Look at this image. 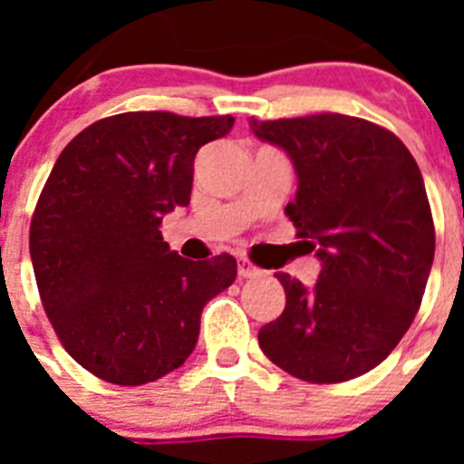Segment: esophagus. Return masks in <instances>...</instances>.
Instances as JSON below:
<instances>
[{
	"label": "esophagus",
	"mask_w": 464,
	"mask_h": 464,
	"mask_svg": "<svg viewBox=\"0 0 464 464\" xmlns=\"http://www.w3.org/2000/svg\"><path fill=\"white\" fill-rule=\"evenodd\" d=\"M260 267H256L251 260H246V257H241L239 260V276L241 278H256L260 276Z\"/></svg>",
	"instance_id": "1"
}]
</instances>
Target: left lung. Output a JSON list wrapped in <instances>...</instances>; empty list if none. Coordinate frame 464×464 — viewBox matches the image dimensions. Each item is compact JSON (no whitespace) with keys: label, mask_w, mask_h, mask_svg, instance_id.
Listing matches in <instances>:
<instances>
[{"label":"left lung","mask_w":464,"mask_h":464,"mask_svg":"<svg viewBox=\"0 0 464 464\" xmlns=\"http://www.w3.org/2000/svg\"><path fill=\"white\" fill-rule=\"evenodd\" d=\"M288 153L297 195L285 207L321 260L314 288L278 272L285 309L257 332L262 353L311 383H342L391 355L413 323L434 260L423 176L385 127L342 113L256 121Z\"/></svg>","instance_id":"8db88e82"}]
</instances>
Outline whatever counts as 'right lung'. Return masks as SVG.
I'll return each instance as SVG.
<instances>
[{
  "label": "right lung",
  "instance_id": "1",
  "mask_svg": "<svg viewBox=\"0 0 464 464\" xmlns=\"http://www.w3.org/2000/svg\"><path fill=\"white\" fill-rule=\"evenodd\" d=\"M232 116L130 111L64 146L30 225L48 321L90 374L143 385L195 351L208 299L237 278L227 253L192 262L169 251L162 216L190 204L192 162Z\"/></svg>",
  "mask_w": 464,
  "mask_h": 464
}]
</instances>
